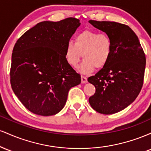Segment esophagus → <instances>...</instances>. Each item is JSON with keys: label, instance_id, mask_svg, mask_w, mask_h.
Returning a JSON list of instances; mask_svg holds the SVG:
<instances>
[{"label": "esophagus", "instance_id": "esophagus-1", "mask_svg": "<svg viewBox=\"0 0 151 151\" xmlns=\"http://www.w3.org/2000/svg\"><path fill=\"white\" fill-rule=\"evenodd\" d=\"M81 83H82V84H85V83L87 82V78L84 77V76H81Z\"/></svg>", "mask_w": 151, "mask_h": 151}]
</instances>
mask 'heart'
<instances>
[{
  "instance_id": "obj_1",
  "label": "heart",
  "mask_w": 151,
  "mask_h": 151,
  "mask_svg": "<svg viewBox=\"0 0 151 151\" xmlns=\"http://www.w3.org/2000/svg\"><path fill=\"white\" fill-rule=\"evenodd\" d=\"M112 50L111 38L106 33L85 30L78 34L75 43L69 41L67 44L65 56L67 61L76 67L80 61L82 54L84 62L79 67L83 74L89 73L94 68H102L108 62Z\"/></svg>"
}]
</instances>
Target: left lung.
<instances>
[{"instance_id":"obj_1","label":"left lung","mask_w":151,"mask_h":151,"mask_svg":"<svg viewBox=\"0 0 151 151\" xmlns=\"http://www.w3.org/2000/svg\"><path fill=\"white\" fill-rule=\"evenodd\" d=\"M111 38L108 62L88 81L96 88L89 99L91 106L103 114L124 110L135 101L143 84L145 56L138 37L129 26L116 22L89 20Z\"/></svg>"}]
</instances>
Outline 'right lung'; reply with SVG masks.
<instances>
[{"label": "right lung", "instance_id": "obj_1", "mask_svg": "<svg viewBox=\"0 0 151 151\" xmlns=\"http://www.w3.org/2000/svg\"><path fill=\"white\" fill-rule=\"evenodd\" d=\"M79 19L43 21L25 32L12 54L10 84L15 96L37 115H55L65 106L68 92L81 83L67 61L66 47Z\"/></svg>", "mask_w": 151, "mask_h": 151}]
</instances>
